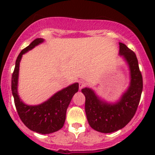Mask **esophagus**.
<instances>
[{
	"label": "esophagus",
	"mask_w": 155,
	"mask_h": 155,
	"mask_svg": "<svg viewBox=\"0 0 155 155\" xmlns=\"http://www.w3.org/2000/svg\"><path fill=\"white\" fill-rule=\"evenodd\" d=\"M86 86H87V83L84 81H81L80 83H79V88H80V90H81L82 88H84Z\"/></svg>",
	"instance_id": "34e87169"
}]
</instances>
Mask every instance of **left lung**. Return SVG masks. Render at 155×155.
Instances as JSON below:
<instances>
[{"label": "left lung", "mask_w": 155, "mask_h": 155, "mask_svg": "<svg viewBox=\"0 0 155 155\" xmlns=\"http://www.w3.org/2000/svg\"><path fill=\"white\" fill-rule=\"evenodd\" d=\"M120 55L127 63L130 82L118 102H105L89 87L81 90L85 96V113L90 127L104 134L119 130L130 121L136 113L143 90V78L136 54L120 42Z\"/></svg>", "instance_id": "obj_1"}]
</instances>
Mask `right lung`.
Returning a JSON list of instances; mask_svg holds the SVG:
<instances>
[{
  "mask_svg": "<svg viewBox=\"0 0 155 155\" xmlns=\"http://www.w3.org/2000/svg\"><path fill=\"white\" fill-rule=\"evenodd\" d=\"M44 42L38 38L23 49L18 56L15 68L12 77V91L15 105L23 124L29 130L42 134L54 133L61 130L65 123L66 113L74 94L78 91V83L65 87L50 97L47 101L37 105L25 104L18 94V82L20 61L24 53Z\"/></svg>",
  "mask_w": 155,
  "mask_h": 155,
  "instance_id": "obj_1",
  "label": "right lung"
}]
</instances>
